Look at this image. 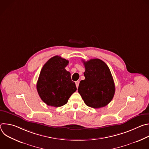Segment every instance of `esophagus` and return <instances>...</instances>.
Listing matches in <instances>:
<instances>
[{"instance_id":"esophagus-1","label":"esophagus","mask_w":149,"mask_h":149,"mask_svg":"<svg viewBox=\"0 0 149 149\" xmlns=\"http://www.w3.org/2000/svg\"><path fill=\"white\" fill-rule=\"evenodd\" d=\"M79 81H75V85H76V87H77V88H78V86H79Z\"/></svg>"}]
</instances>
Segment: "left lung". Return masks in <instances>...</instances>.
<instances>
[{"label": "left lung", "instance_id": "1", "mask_svg": "<svg viewBox=\"0 0 149 149\" xmlns=\"http://www.w3.org/2000/svg\"><path fill=\"white\" fill-rule=\"evenodd\" d=\"M86 71L84 80L78 88L82 100L88 107L100 109L108 105L113 98L115 85L111 71L100 59L83 61Z\"/></svg>", "mask_w": 149, "mask_h": 149}]
</instances>
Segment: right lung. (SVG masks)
I'll return each mask as SVG.
<instances>
[{
  "label": "right lung",
  "instance_id": "obj_1",
  "mask_svg": "<svg viewBox=\"0 0 149 149\" xmlns=\"http://www.w3.org/2000/svg\"><path fill=\"white\" fill-rule=\"evenodd\" d=\"M68 63L56 55L49 59L40 71L36 89L41 100L48 105L58 107L66 104L77 90L70 72L65 70Z\"/></svg>",
  "mask_w": 149,
  "mask_h": 149
}]
</instances>
